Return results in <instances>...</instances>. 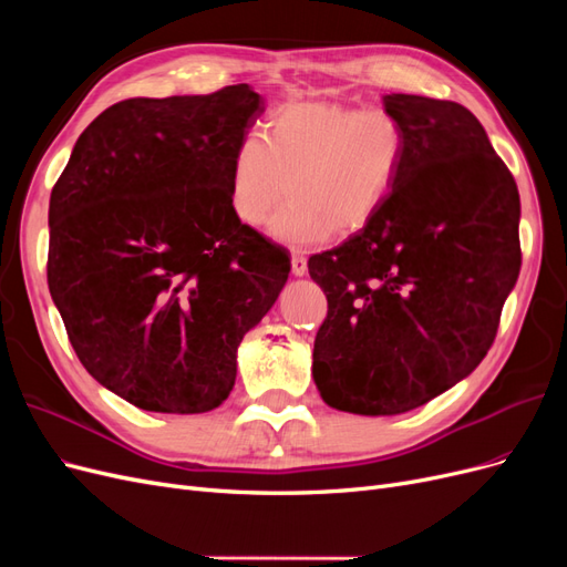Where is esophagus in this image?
<instances>
[{"instance_id":"34e87169","label":"esophagus","mask_w":567,"mask_h":567,"mask_svg":"<svg viewBox=\"0 0 567 567\" xmlns=\"http://www.w3.org/2000/svg\"><path fill=\"white\" fill-rule=\"evenodd\" d=\"M290 269H293L296 277H305L307 274V257L298 250H293V255H290Z\"/></svg>"}]
</instances>
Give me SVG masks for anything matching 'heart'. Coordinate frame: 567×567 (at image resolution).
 <instances>
[{
    "label": "heart",
    "mask_w": 567,
    "mask_h": 567,
    "mask_svg": "<svg viewBox=\"0 0 567 567\" xmlns=\"http://www.w3.org/2000/svg\"><path fill=\"white\" fill-rule=\"evenodd\" d=\"M406 161L402 120L381 106L288 101L267 113L262 134L238 142L229 167V208L286 246H315L333 231L364 229L381 213Z\"/></svg>",
    "instance_id": "heart-1"
}]
</instances>
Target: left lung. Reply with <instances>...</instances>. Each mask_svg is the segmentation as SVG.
I'll return each mask as SVG.
<instances>
[{
  "label": "left lung",
  "mask_w": 567,
  "mask_h": 567,
  "mask_svg": "<svg viewBox=\"0 0 567 567\" xmlns=\"http://www.w3.org/2000/svg\"><path fill=\"white\" fill-rule=\"evenodd\" d=\"M406 130L392 196L348 241L310 257L329 312L312 352L323 402L392 416L483 362L520 271V196L477 117L454 101L388 94Z\"/></svg>",
  "instance_id": "1"
}]
</instances>
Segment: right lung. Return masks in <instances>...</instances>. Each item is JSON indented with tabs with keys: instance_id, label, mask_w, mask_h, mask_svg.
<instances>
[{
	"instance_id": "1",
	"label": "right lung",
	"mask_w": 567,
	"mask_h": 567,
	"mask_svg": "<svg viewBox=\"0 0 567 567\" xmlns=\"http://www.w3.org/2000/svg\"><path fill=\"white\" fill-rule=\"evenodd\" d=\"M265 101L248 84L125 99L80 134L49 198L47 281L68 340L130 404L203 414L290 271L229 208L231 156Z\"/></svg>"
}]
</instances>
